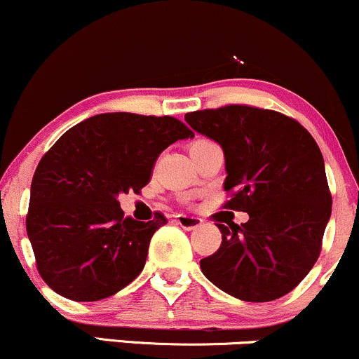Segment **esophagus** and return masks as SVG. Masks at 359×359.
I'll list each match as a JSON object with an SVG mask.
<instances>
[{
	"instance_id": "1",
	"label": "esophagus",
	"mask_w": 359,
	"mask_h": 359,
	"mask_svg": "<svg viewBox=\"0 0 359 359\" xmlns=\"http://www.w3.org/2000/svg\"><path fill=\"white\" fill-rule=\"evenodd\" d=\"M175 222L182 226L184 229H196L203 224V219L196 216H187V214H179V216H175Z\"/></svg>"
}]
</instances>
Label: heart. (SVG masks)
<instances>
[{
    "label": "heart",
    "instance_id": "obj_1",
    "mask_svg": "<svg viewBox=\"0 0 359 359\" xmlns=\"http://www.w3.org/2000/svg\"><path fill=\"white\" fill-rule=\"evenodd\" d=\"M208 143H211V142H209V140H196V142H194L191 145V150H194V148L203 147V145H208Z\"/></svg>",
    "mask_w": 359,
    "mask_h": 359
}]
</instances>
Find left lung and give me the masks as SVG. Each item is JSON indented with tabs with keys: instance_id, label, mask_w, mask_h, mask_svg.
<instances>
[{
	"instance_id": "8db88e82",
	"label": "left lung",
	"mask_w": 359,
	"mask_h": 359,
	"mask_svg": "<svg viewBox=\"0 0 359 359\" xmlns=\"http://www.w3.org/2000/svg\"><path fill=\"white\" fill-rule=\"evenodd\" d=\"M185 121L224 151V204L248 212L241 226L217 224L219 250L201 259L205 278L233 297L270 302L294 290L317 262L331 217L324 158L295 119L229 104L194 111Z\"/></svg>"
}]
</instances>
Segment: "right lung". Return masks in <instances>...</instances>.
Instances as JSON below:
<instances>
[{"label":"right lung","instance_id":"1","mask_svg":"<svg viewBox=\"0 0 359 359\" xmlns=\"http://www.w3.org/2000/svg\"><path fill=\"white\" fill-rule=\"evenodd\" d=\"M194 133L172 116L104 113L53 143L30 189L27 234L36 269L65 299L94 302L133 282L154 233L167 224L125 217L118 196L140 192L163 150Z\"/></svg>","mask_w":359,"mask_h":359}]
</instances>
